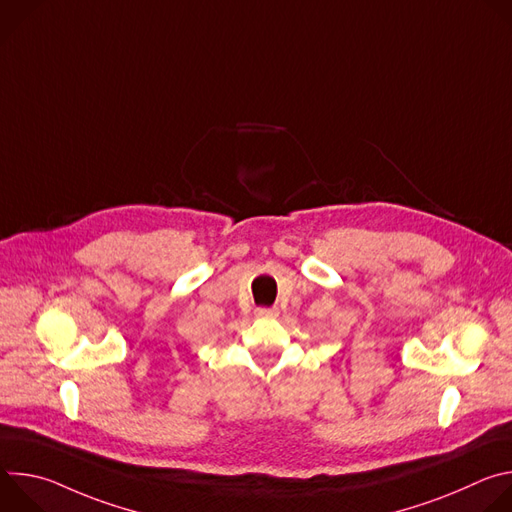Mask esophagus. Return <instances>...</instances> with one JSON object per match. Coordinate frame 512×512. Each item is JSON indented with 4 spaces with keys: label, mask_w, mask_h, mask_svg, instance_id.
Listing matches in <instances>:
<instances>
[{
    "label": "esophagus",
    "mask_w": 512,
    "mask_h": 512,
    "mask_svg": "<svg viewBox=\"0 0 512 512\" xmlns=\"http://www.w3.org/2000/svg\"><path fill=\"white\" fill-rule=\"evenodd\" d=\"M279 312H277V308H257L255 310V316H259V318H275Z\"/></svg>",
    "instance_id": "34e87169"
}]
</instances>
